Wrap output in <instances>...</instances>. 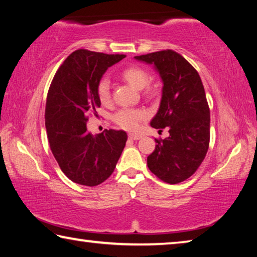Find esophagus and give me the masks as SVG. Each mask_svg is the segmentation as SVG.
<instances>
[{"label": "esophagus", "instance_id": "obj_1", "mask_svg": "<svg viewBox=\"0 0 257 257\" xmlns=\"http://www.w3.org/2000/svg\"><path fill=\"white\" fill-rule=\"evenodd\" d=\"M129 138L130 139H134V141H138V139H141L142 136L138 134H129Z\"/></svg>", "mask_w": 257, "mask_h": 257}]
</instances>
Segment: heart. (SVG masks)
<instances>
[{
  "instance_id": "obj_1",
  "label": "heart",
  "mask_w": 257,
  "mask_h": 257,
  "mask_svg": "<svg viewBox=\"0 0 257 257\" xmlns=\"http://www.w3.org/2000/svg\"><path fill=\"white\" fill-rule=\"evenodd\" d=\"M121 78L124 81H127L129 85H132L134 88L143 89L145 88V94L147 96H155L158 94V88L154 85H149V72L144 68L139 66H129L124 68L121 71ZM97 96L102 104H107L111 99V92H110V81L106 77H103L97 84ZM145 112L141 110H134V108H122L118 111L113 116L114 122L119 127L125 130H136L142 120L145 119Z\"/></svg>"
}]
</instances>
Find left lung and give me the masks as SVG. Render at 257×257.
<instances>
[{"label": "left lung", "mask_w": 257, "mask_h": 257, "mask_svg": "<svg viewBox=\"0 0 257 257\" xmlns=\"http://www.w3.org/2000/svg\"><path fill=\"white\" fill-rule=\"evenodd\" d=\"M135 59L153 64L162 79V97L151 125L168 127L170 134L155 139L158 144L147 158V167L167 184H179L196 172L210 144V107L203 82L196 69L172 50Z\"/></svg>", "instance_id": "left-lung-1"}]
</instances>
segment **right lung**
I'll return each instance as SVG.
<instances>
[{"mask_svg":"<svg viewBox=\"0 0 257 257\" xmlns=\"http://www.w3.org/2000/svg\"><path fill=\"white\" fill-rule=\"evenodd\" d=\"M125 58L77 50L64 60L51 82L46 98L45 127L52 153L71 181L97 186L114 171L127 142L123 130L87 129L88 114L101 106L97 84L107 68Z\"/></svg>","mask_w":257,"mask_h":257,"instance_id":"right-lung-1","label":"right lung"}]
</instances>
